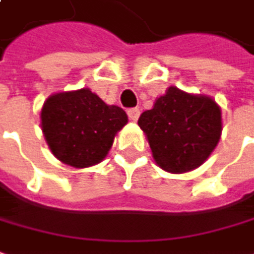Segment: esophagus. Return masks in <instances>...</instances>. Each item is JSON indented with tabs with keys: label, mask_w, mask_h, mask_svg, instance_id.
I'll return each instance as SVG.
<instances>
[{
	"label": "esophagus",
	"mask_w": 254,
	"mask_h": 254,
	"mask_svg": "<svg viewBox=\"0 0 254 254\" xmlns=\"http://www.w3.org/2000/svg\"><path fill=\"white\" fill-rule=\"evenodd\" d=\"M139 115H140V110L139 108H129L127 110V117L130 121H137L139 120Z\"/></svg>",
	"instance_id": "1"
}]
</instances>
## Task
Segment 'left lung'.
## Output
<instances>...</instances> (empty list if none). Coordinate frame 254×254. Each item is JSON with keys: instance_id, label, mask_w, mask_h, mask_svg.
<instances>
[{"instance_id": "8db88e82", "label": "left lung", "mask_w": 254, "mask_h": 254, "mask_svg": "<svg viewBox=\"0 0 254 254\" xmlns=\"http://www.w3.org/2000/svg\"><path fill=\"white\" fill-rule=\"evenodd\" d=\"M139 127L147 136L156 163L182 174L204 163L221 136V110L213 98L170 87L151 110L141 114Z\"/></svg>"}]
</instances>
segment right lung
Instances as JSON below:
<instances>
[{
    "label": "right lung",
    "mask_w": 254,
    "mask_h": 254,
    "mask_svg": "<svg viewBox=\"0 0 254 254\" xmlns=\"http://www.w3.org/2000/svg\"><path fill=\"white\" fill-rule=\"evenodd\" d=\"M127 122L121 107L107 105L89 89L54 94L41 110V129L53 154L75 168L100 163Z\"/></svg>",
    "instance_id": "1"
}]
</instances>
